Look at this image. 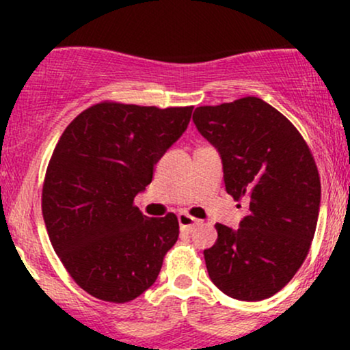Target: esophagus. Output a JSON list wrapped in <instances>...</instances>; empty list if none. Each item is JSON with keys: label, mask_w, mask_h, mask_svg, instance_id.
Returning <instances> with one entry per match:
<instances>
[{"label": "esophagus", "mask_w": 350, "mask_h": 350, "mask_svg": "<svg viewBox=\"0 0 350 350\" xmlns=\"http://www.w3.org/2000/svg\"><path fill=\"white\" fill-rule=\"evenodd\" d=\"M178 220H179V226L180 228H184V230H191L192 227L198 226L199 220L194 219V217L187 215V214H179L178 215Z\"/></svg>", "instance_id": "34e87169"}]
</instances>
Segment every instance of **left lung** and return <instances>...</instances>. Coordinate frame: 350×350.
Instances as JSON below:
<instances>
[{"mask_svg":"<svg viewBox=\"0 0 350 350\" xmlns=\"http://www.w3.org/2000/svg\"><path fill=\"white\" fill-rule=\"evenodd\" d=\"M192 122L219 151L226 191L248 211L237 230L215 224L214 247L204 250L208 276L230 298H270L296 275L314 237V158L290 120L262 98L198 107Z\"/></svg>","mask_w":350,"mask_h":350,"instance_id":"1","label":"left lung"}]
</instances>
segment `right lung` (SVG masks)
<instances>
[{
  "label": "right lung",
  "instance_id": "obj_1",
  "mask_svg": "<svg viewBox=\"0 0 350 350\" xmlns=\"http://www.w3.org/2000/svg\"><path fill=\"white\" fill-rule=\"evenodd\" d=\"M192 108L102 102L83 110L55 144L42 217L60 262L88 295L126 303L158 278L179 237L178 217L151 219L133 200L186 131Z\"/></svg>",
  "mask_w": 350,
  "mask_h": 350
}]
</instances>
